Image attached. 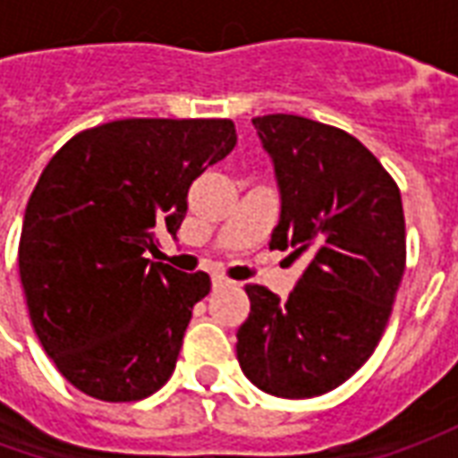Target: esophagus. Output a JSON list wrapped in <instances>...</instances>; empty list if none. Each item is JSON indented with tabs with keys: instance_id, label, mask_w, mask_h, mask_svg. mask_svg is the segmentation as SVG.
I'll return each instance as SVG.
<instances>
[{
	"instance_id": "esophagus-1",
	"label": "esophagus",
	"mask_w": 458,
	"mask_h": 458,
	"mask_svg": "<svg viewBox=\"0 0 458 458\" xmlns=\"http://www.w3.org/2000/svg\"><path fill=\"white\" fill-rule=\"evenodd\" d=\"M210 279H213V287H228V284H233L223 272H213V277Z\"/></svg>"
}]
</instances>
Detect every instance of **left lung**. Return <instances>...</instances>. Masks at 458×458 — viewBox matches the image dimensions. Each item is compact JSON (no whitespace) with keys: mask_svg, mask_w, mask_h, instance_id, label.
<instances>
[{"mask_svg":"<svg viewBox=\"0 0 458 458\" xmlns=\"http://www.w3.org/2000/svg\"><path fill=\"white\" fill-rule=\"evenodd\" d=\"M275 164L282 213L269 248L307 255L284 301L248 284L238 360L259 390L289 400L345 383L373 355L404 272L400 189L348 131L299 114L252 120Z\"/></svg>","mask_w":458,"mask_h":458,"instance_id":"obj_1","label":"left lung"}]
</instances>
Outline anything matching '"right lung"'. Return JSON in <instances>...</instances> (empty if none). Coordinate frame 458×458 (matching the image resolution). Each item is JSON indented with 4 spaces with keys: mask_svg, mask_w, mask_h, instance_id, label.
Here are the masks:
<instances>
[{
    "mask_svg": "<svg viewBox=\"0 0 458 458\" xmlns=\"http://www.w3.org/2000/svg\"><path fill=\"white\" fill-rule=\"evenodd\" d=\"M238 141L230 120H117L55 151L29 199L19 277L36 336L68 383L144 400L176 368L206 272L147 259L176 235L189 189Z\"/></svg>",
    "mask_w": 458,
    "mask_h": 458,
    "instance_id": "right-lung-1",
    "label": "right lung"
}]
</instances>
